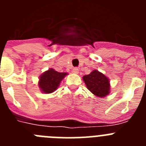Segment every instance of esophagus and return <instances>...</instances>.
Instances as JSON below:
<instances>
[{"instance_id":"obj_1","label":"esophagus","mask_w":146,"mask_h":146,"mask_svg":"<svg viewBox=\"0 0 146 146\" xmlns=\"http://www.w3.org/2000/svg\"><path fill=\"white\" fill-rule=\"evenodd\" d=\"M72 72H73V73H74V74H78V72H79V69H78V68H77V67H74V68H73V69H72Z\"/></svg>"}]
</instances>
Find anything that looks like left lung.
Masks as SVG:
<instances>
[{"instance_id":"left-lung-1","label":"left lung","mask_w":146,"mask_h":146,"mask_svg":"<svg viewBox=\"0 0 146 146\" xmlns=\"http://www.w3.org/2000/svg\"><path fill=\"white\" fill-rule=\"evenodd\" d=\"M82 79L87 88L95 96L104 97L110 94V82L108 77L97 70H94L89 74L83 76Z\"/></svg>"}]
</instances>
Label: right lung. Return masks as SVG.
<instances>
[{
    "mask_svg": "<svg viewBox=\"0 0 146 146\" xmlns=\"http://www.w3.org/2000/svg\"><path fill=\"white\" fill-rule=\"evenodd\" d=\"M66 75H67L66 72H58L50 69L40 76L38 87L43 93L51 94L58 88L60 81Z\"/></svg>",
    "mask_w": 146,
    "mask_h": 146,
    "instance_id": "right-lung-1",
    "label": "right lung"
}]
</instances>
